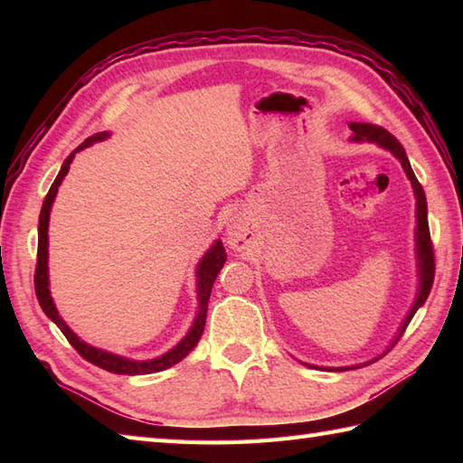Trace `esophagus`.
Returning a JSON list of instances; mask_svg holds the SVG:
<instances>
[{"mask_svg": "<svg viewBox=\"0 0 463 463\" xmlns=\"http://www.w3.org/2000/svg\"><path fill=\"white\" fill-rule=\"evenodd\" d=\"M226 234H229V244L232 249H237V250L244 249V244H247V232H244L242 226L231 224L229 232H226Z\"/></svg>", "mask_w": 463, "mask_h": 463, "instance_id": "1", "label": "esophagus"}]
</instances>
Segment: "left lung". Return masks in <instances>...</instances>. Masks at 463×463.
Returning a JSON list of instances; mask_svg holds the SVG:
<instances>
[{"mask_svg":"<svg viewBox=\"0 0 463 463\" xmlns=\"http://www.w3.org/2000/svg\"><path fill=\"white\" fill-rule=\"evenodd\" d=\"M348 127L352 129L350 139L354 143H376L378 146H382V149H386V151H390L392 155H394L396 159L402 163V166H404L406 176L410 179L411 189H414V194H416V259H418V279H420L418 297H416L414 304H411V308L408 312L406 320L402 322V326H400V330L396 334L394 342H392V346H394V344L400 340L402 334H404L410 320L414 318V314L418 312V308L426 302L428 294L431 290V284H434L436 264H434V247H431V241H430L426 193H424V189H421V184L418 183L414 171H411V165L408 161V155L404 151V146L398 143V139H396L394 135L388 133L386 129H382V127H378V125H370V123H348ZM386 352H383V354H386ZM383 354H380L378 358H373L370 362L358 364V366H346V368H336V370H354V368H360V366H368V364L380 360ZM308 366H310V364H308ZM310 368H314V366H310Z\"/></svg>","mask_w":463,"mask_h":463,"instance_id":"8db88e82","label":"left lung"}]
</instances>
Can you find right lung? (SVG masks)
<instances>
[{"label":"right lung","instance_id":"1","mask_svg":"<svg viewBox=\"0 0 463 463\" xmlns=\"http://www.w3.org/2000/svg\"><path fill=\"white\" fill-rule=\"evenodd\" d=\"M109 137V133L103 131V133H97L90 139H85L77 149L67 156L61 165V171L55 176V181L52 184V189H49L43 206H42V213H39V239H37V267H35V294H37V300H39V307L45 312L47 318H52L57 328L63 332V336L69 340V344L81 354V356L95 364V366H99L107 372H113V373H127V376H141V373H155V372H161L175 366L176 362H181L186 354H189L196 344H199L201 336H203V330H204V322H206V310H209V298H211V290H213V284L219 277L221 269L224 267L226 262V252L221 241H214L213 247L206 250L204 257L201 259L199 267H196V300H199V310H196V317L191 330L186 332V336L176 344L175 348H171L169 352H165L163 356L159 358H153V360H131V358H125V356H117V354H111L107 350L101 348H95L90 346V344L83 342L77 334L67 326L65 320L59 317V312L55 308V302L52 298V290H49V274H47V247H49V237H47V231H49V213H52V204L55 201V194L59 184H61L63 176L69 171V165H71L75 153H80L85 146H90L97 141H103Z\"/></svg>","mask_w":463,"mask_h":463}]
</instances>
